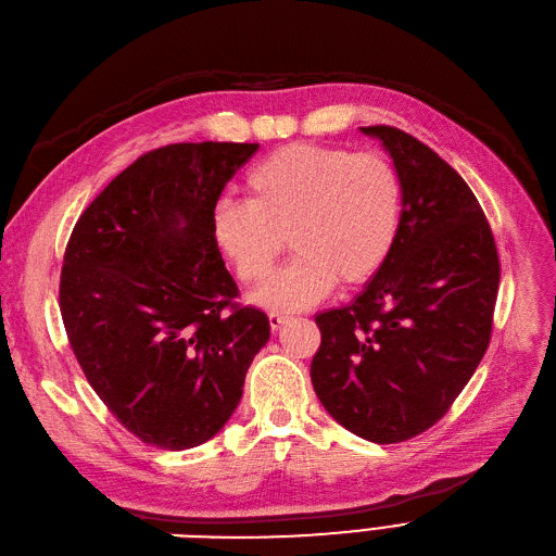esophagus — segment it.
Instances as JSON below:
<instances>
[{"label": "esophagus", "instance_id": "1", "mask_svg": "<svg viewBox=\"0 0 556 556\" xmlns=\"http://www.w3.org/2000/svg\"><path fill=\"white\" fill-rule=\"evenodd\" d=\"M268 320H270V327H273V331H277V329H281V325L288 320V316H283V313H270L268 316Z\"/></svg>", "mask_w": 556, "mask_h": 556}]
</instances>
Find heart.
I'll use <instances>...</instances> for the list:
<instances>
[{
	"instance_id": "b5f03b06",
	"label": "heart",
	"mask_w": 556,
	"mask_h": 556,
	"mask_svg": "<svg viewBox=\"0 0 556 556\" xmlns=\"http://www.w3.org/2000/svg\"><path fill=\"white\" fill-rule=\"evenodd\" d=\"M245 195L213 206V243L240 281L256 286L270 277L288 238L293 261L256 293L258 304L279 311L311 306L336 281H370L402 231V177L372 152L286 144L252 167Z\"/></svg>"
}]
</instances>
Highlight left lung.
<instances>
[{
    "label": "left lung",
    "instance_id": "left-lung-1",
    "mask_svg": "<svg viewBox=\"0 0 556 556\" xmlns=\"http://www.w3.org/2000/svg\"><path fill=\"white\" fill-rule=\"evenodd\" d=\"M404 184L397 245L352 304L318 313L311 381L333 420L372 443L437 425L486 354L500 286L491 225L475 192L425 142L361 127Z\"/></svg>",
    "mask_w": 556,
    "mask_h": 556
}]
</instances>
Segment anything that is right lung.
Returning a JSON list of instances; mask_svg holds the SVG:
<instances>
[{"instance_id": "add662e5", "label": "right lung", "mask_w": 556, "mask_h": 556, "mask_svg": "<svg viewBox=\"0 0 556 556\" xmlns=\"http://www.w3.org/2000/svg\"><path fill=\"white\" fill-rule=\"evenodd\" d=\"M258 142H175L144 152L70 233L59 306L79 366L142 443L188 450L243 395L270 320L238 304L211 213Z\"/></svg>"}]
</instances>
